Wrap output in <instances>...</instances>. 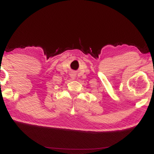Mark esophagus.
Instances as JSON below:
<instances>
[{"instance_id": "esophagus-1", "label": "esophagus", "mask_w": 154, "mask_h": 154, "mask_svg": "<svg viewBox=\"0 0 154 154\" xmlns=\"http://www.w3.org/2000/svg\"><path fill=\"white\" fill-rule=\"evenodd\" d=\"M70 76H71V79H75V77H76V74L75 73V72H71V75H70Z\"/></svg>"}]
</instances>
